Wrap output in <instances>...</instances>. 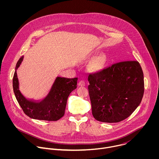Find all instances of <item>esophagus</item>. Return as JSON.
Listing matches in <instances>:
<instances>
[{"mask_svg": "<svg viewBox=\"0 0 159 159\" xmlns=\"http://www.w3.org/2000/svg\"><path fill=\"white\" fill-rule=\"evenodd\" d=\"M78 85L79 86H80V87H83V86H85V83L84 80H80L78 83Z\"/></svg>", "mask_w": 159, "mask_h": 159, "instance_id": "1", "label": "esophagus"}]
</instances>
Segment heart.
Wrapping results in <instances>:
<instances>
[{"label": "heart", "mask_w": 159, "mask_h": 159, "mask_svg": "<svg viewBox=\"0 0 159 159\" xmlns=\"http://www.w3.org/2000/svg\"><path fill=\"white\" fill-rule=\"evenodd\" d=\"M101 65H102V60H101V59H99V60H98L96 62L95 65H94L93 66V69L94 70H97L100 69L101 67Z\"/></svg>", "instance_id": "heart-1"}]
</instances>
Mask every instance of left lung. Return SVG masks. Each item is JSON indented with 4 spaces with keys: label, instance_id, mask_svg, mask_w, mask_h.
<instances>
[{
    "label": "left lung",
    "instance_id": "left-lung-1",
    "mask_svg": "<svg viewBox=\"0 0 159 159\" xmlns=\"http://www.w3.org/2000/svg\"><path fill=\"white\" fill-rule=\"evenodd\" d=\"M89 93L94 118L118 123L129 117L140 105L144 93L142 67L137 61L112 64L90 74Z\"/></svg>",
    "mask_w": 159,
    "mask_h": 159
}]
</instances>
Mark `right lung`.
<instances>
[{
	"label": "right lung",
	"mask_w": 159,
	"mask_h": 159,
	"mask_svg": "<svg viewBox=\"0 0 159 159\" xmlns=\"http://www.w3.org/2000/svg\"><path fill=\"white\" fill-rule=\"evenodd\" d=\"M23 60L22 57L18 60L12 80V85L16 98L25 114L31 118L57 121L63 116L67 99L71 92L77 88V78L68 79L57 77L47 96L41 100H32L26 98L19 89L16 70Z\"/></svg>",
	"instance_id": "obj_1"
}]
</instances>
